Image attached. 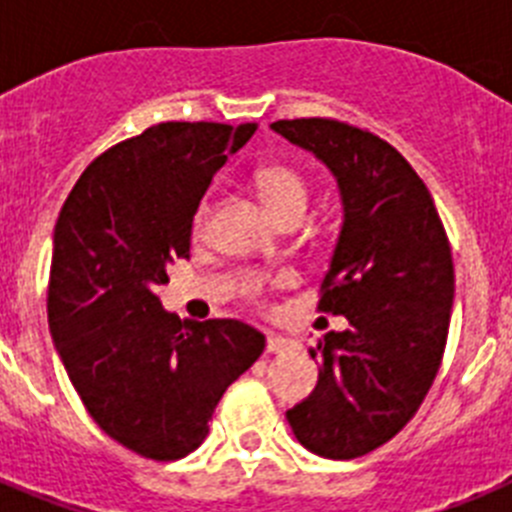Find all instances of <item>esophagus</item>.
<instances>
[{
	"label": "esophagus",
	"mask_w": 512,
	"mask_h": 512,
	"mask_svg": "<svg viewBox=\"0 0 512 512\" xmlns=\"http://www.w3.org/2000/svg\"><path fill=\"white\" fill-rule=\"evenodd\" d=\"M295 348V341L287 336H277V333H269L266 336V351L269 354H282V351H292Z\"/></svg>",
	"instance_id": "esophagus-1"
}]
</instances>
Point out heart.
<instances>
[{"instance_id": "1", "label": "heart", "mask_w": 512, "mask_h": 512, "mask_svg": "<svg viewBox=\"0 0 512 512\" xmlns=\"http://www.w3.org/2000/svg\"><path fill=\"white\" fill-rule=\"evenodd\" d=\"M256 187H259L261 197L269 205V210L279 217V220H287V217L302 215L305 217L307 205H310V184H307L305 174L297 171L295 166L287 164H271L256 174ZM207 212L210 207L205 205L197 212V228L207 220Z\"/></svg>"}]
</instances>
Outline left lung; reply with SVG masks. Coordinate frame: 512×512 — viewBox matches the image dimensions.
Returning <instances> with one entry per match:
<instances>
[{
	"label": "left lung",
	"mask_w": 512,
	"mask_h": 512,
	"mask_svg": "<svg viewBox=\"0 0 512 512\" xmlns=\"http://www.w3.org/2000/svg\"><path fill=\"white\" fill-rule=\"evenodd\" d=\"M271 130L328 166L343 205L318 310L348 328L310 348L318 384L287 420L312 454L356 459L397 436L436 379L454 307L449 238L423 179L387 140L328 117Z\"/></svg>",
	"instance_id": "1"
}]
</instances>
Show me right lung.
Masks as SVG:
<instances>
[{
    "mask_svg": "<svg viewBox=\"0 0 512 512\" xmlns=\"http://www.w3.org/2000/svg\"><path fill=\"white\" fill-rule=\"evenodd\" d=\"M256 122H158L94 158L53 230L48 328L84 408L156 461L205 441L217 402L261 356L241 320H179L156 297L189 259L192 217Z\"/></svg>",
    "mask_w": 512,
    "mask_h": 512,
    "instance_id": "right-lung-1",
    "label": "right lung"
}]
</instances>
